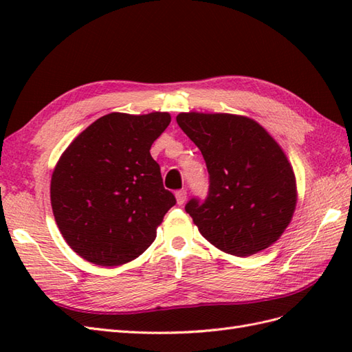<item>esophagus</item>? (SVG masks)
<instances>
[{
    "label": "esophagus",
    "mask_w": 352,
    "mask_h": 352,
    "mask_svg": "<svg viewBox=\"0 0 352 352\" xmlns=\"http://www.w3.org/2000/svg\"><path fill=\"white\" fill-rule=\"evenodd\" d=\"M175 198H177V203L182 206V204L186 203V198H188V192H186L184 189L177 190V192H175Z\"/></svg>",
    "instance_id": "esophagus-1"
}]
</instances>
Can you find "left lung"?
Returning <instances> with one entry per match:
<instances>
[{
	"label": "left lung",
	"instance_id": "left-lung-1",
	"mask_svg": "<svg viewBox=\"0 0 352 352\" xmlns=\"http://www.w3.org/2000/svg\"><path fill=\"white\" fill-rule=\"evenodd\" d=\"M177 124L203 154L204 201L186 204L199 233L221 251L248 257L280 239L296 206L286 154L254 119L230 113H180Z\"/></svg>",
	"mask_w": 352,
	"mask_h": 352
}]
</instances>
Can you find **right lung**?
Returning a JSON list of instances; mask_svg holds the SVG:
<instances>
[{
    "instance_id": "1",
    "label": "right lung",
    "mask_w": 352,
    "mask_h": 352,
    "mask_svg": "<svg viewBox=\"0 0 352 352\" xmlns=\"http://www.w3.org/2000/svg\"><path fill=\"white\" fill-rule=\"evenodd\" d=\"M170 115L109 113L72 140L51 177V207L63 239L80 257L119 266L154 242L175 197L163 188L149 149Z\"/></svg>"
}]
</instances>
